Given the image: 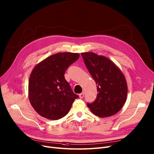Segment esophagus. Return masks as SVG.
Returning a JSON list of instances; mask_svg holds the SVG:
<instances>
[{
	"label": "esophagus",
	"mask_w": 154,
	"mask_h": 154,
	"mask_svg": "<svg viewBox=\"0 0 154 154\" xmlns=\"http://www.w3.org/2000/svg\"><path fill=\"white\" fill-rule=\"evenodd\" d=\"M84 95H85L84 93H80V94H79V97L81 99V98H83V97H84Z\"/></svg>",
	"instance_id": "obj_1"
}]
</instances>
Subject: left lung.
Listing matches in <instances>:
<instances>
[{"mask_svg":"<svg viewBox=\"0 0 154 154\" xmlns=\"http://www.w3.org/2000/svg\"><path fill=\"white\" fill-rule=\"evenodd\" d=\"M81 55L97 85L96 99L87 105L93 114L109 117L119 112L127 99L128 85L121 69L106 57L93 52Z\"/></svg>","mask_w":154,"mask_h":154,"instance_id":"obj_1","label":"left lung"}]
</instances>
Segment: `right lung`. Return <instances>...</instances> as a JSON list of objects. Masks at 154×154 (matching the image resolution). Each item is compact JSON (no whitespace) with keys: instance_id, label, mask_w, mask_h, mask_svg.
<instances>
[{"instance_id":"add662e5","label":"right lung","mask_w":154,"mask_h":154,"mask_svg":"<svg viewBox=\"0 0 154 154\" xmlns=\"http://www.w3.org/2000/svg\"><path fill=\"white\" fill-rule=\"evenodd\" d=\"M79 57L78 53H58L33 69L29 82V97L33 109L41 116L58 120L69 111L78 96L72 91L64 75Z\"/></svg>"}]
</instances>
